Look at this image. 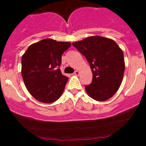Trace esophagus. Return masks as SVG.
Wrapping results in <instances>:
<instances>
[{"label":"esophagus","mask_w":146,"mask_h":146,"mask_svg":"<svg viewBox=\"0 0 146 146\" xmlns=\"http://www.w3.org/2000/svg\"><path fill=\"white\" fill-rule=\"evenodd\" d=\"M73 74L74 75H79V74H80V73H79V71H75V72H74V73H73Z\"/></svg>","instance_id":"obj_1"}]
</instances>
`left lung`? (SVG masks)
Masks as SVG:
<instances>
[{
	"mask_svg": "<svg viewBox=\"0 0 146 146\" xmlns=\"http://www.w3.org/2000/svg\"><path fill=\"white\" fill-rule=\"evenodd\" d=\"M72 44L90 64L93 80L85 86L88 95L100 102L112 98L121 85L125 71L123 53L118 44L100 36L88 37Z\"/></svg>",
	"mask_w": 146,
	"mask_h": 146,
	"instance_id": "1",
	"label": "left lung"
}]
</instances>
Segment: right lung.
Returning a JSON list of instances; mask_svg holds the SVG:
<instances>
[{"instance_id": "add662e5", "label": "right lung", "mask_w": 146, "mask_h": 146, "mask_svg": "<svg viewBox=\"0 0 146 146\" xmlns=\"http://www.w3.org/2000/svg\"><path fill=\"white\" fill-rule=\"evenodd\" d=\"M69 42L46 38L31 44L22 56V77L27 89L42 103L56 102L62 94L68 77L60 69L62 55Z\"/></svg>"}]
</instances>
